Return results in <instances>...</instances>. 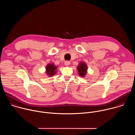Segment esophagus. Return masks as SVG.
<instances>
[{"label": "esophagus", "instance_id": "1", "mask_svg": "<svg viewBox=\"0 0 135 135\" xmlns=\"http://www.w3.org/2000/svg\"><path fill=\"white\" fill-rule=\"evenodd\" d=\"M69 64H70V62H69V61H66L65 62V65L66 66H69Z\"/></svg>", "mask_w": 135, "mask_h": 135}]
</instances>
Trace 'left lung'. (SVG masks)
I'll list each match as a JSON object with an SVG mask.
<instances>
[{"mask_svg": "<svg viewBox=\"0 0 135 135\" xmlns=\"http://www.w3.org/2000/svg\"><path fill=\"white\" fill-rule=\"evenodd\" d=\"M78 68L80 76L82 77H84L87 70V67L86 64L85 63L81 62V64H80Z\"/></svg>", "mask_w": 135, "mask_h": 135, "instance_id": "left-lung-1", "label": "left lung"}]
</instances>
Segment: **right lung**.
Masks as SVG:
<instances>
[{"label":"right lung","instance_id":"obj_1","mask_svg":"<svg viewBox=\"0 0 135 135\" xmlns=\"http://www.w3.org/2000/svg\"><path fill=\"white\" fill-rule=\"evenodd\" d=\"M56 68V67L54 66L53 64H49L46 66V73L47 74L50 76H52L56 72L55 69Z\"/></svg>","mask_w":135,"mask_h":135}]
</instances>
